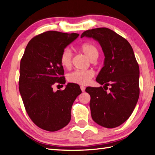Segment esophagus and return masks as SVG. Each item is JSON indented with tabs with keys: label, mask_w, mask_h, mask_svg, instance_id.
<instances>
[{
	"label": "esophagus",
	"mask_w": 155,
	"mask_h": 155,
	"mask_svg": "<svg viewBox=\"0 0 155 155\" xmlns=\"http://www.w3.org/2000/svg\"><path fill=\"white\" fill-rule=\"evenodd\" d=\"M85 88H86L85 86H81V91H82V92H84V91H85Z\"/></svg>",
	"instance_id": "34e87169"
}]
</instances>
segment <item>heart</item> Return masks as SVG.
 Instances as JSON below:
<instances>
[{
    "label": "heart",
    "mask_w": 155,
    "mask_h": 155,
    "mask_svg": "<svg viewBox=\"0 0 155 155\" xmlns=\"http://www.w3.org/2000/svg\"><path fill=\"white\" fill-rule=\"evenodd\" d=\"M78 50L91 61H95L99 55V49L91 42H86L78 48ZM72 53L69 49L63 50L60 55V63L64 69H69L72 64ZM94 76V72L90 70H76L68 74L67 80L70 82L78 84H87Z\"/></svg>",
    "instance_id": "1"
}]
</instances>
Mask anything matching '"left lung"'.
Returning <instances> with one entry per match:
<instances>
[{
    "mask_svg": "<svg viewBox=\"0 0 155 155\" xmlns=\"http://www.w3.org/2000/svg\"><path fill=\"white\" fill-rule=\"evenodd\" d=\"M84 36L98 41L105 55L104 66L96 78L104 87L89 86L85 90L91 96L92 118L102 127H116L130 117L137 103L138 63L127 39L110 29L86 30L81 35V38Z\"/></svg>",
    "mask_w": 155,
    "mask_h": 155,
    "instance_id": "left-lung-1",
    "label": "left lung"
}]
</instances>
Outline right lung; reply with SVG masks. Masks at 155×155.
<instances>
[{"label":"right lung","mask_w":155,"mask_h":155,"mask_svg":"<svg viewBox=\"0 0 155 155\" xmlns=\"http://www.w3.org/2000/svg\"><path fill=\"white\" fill-rule=\"evenodd\" d=\"M78 35L44 32L29 41L21 59L19 91L25 109L31 120L44 130L58 131L69 123L72 106L82 92L74 83L63 91L53 90L55 83H65L60 55Z\"/></svg>","instance_id":"1"}]
</instances>
